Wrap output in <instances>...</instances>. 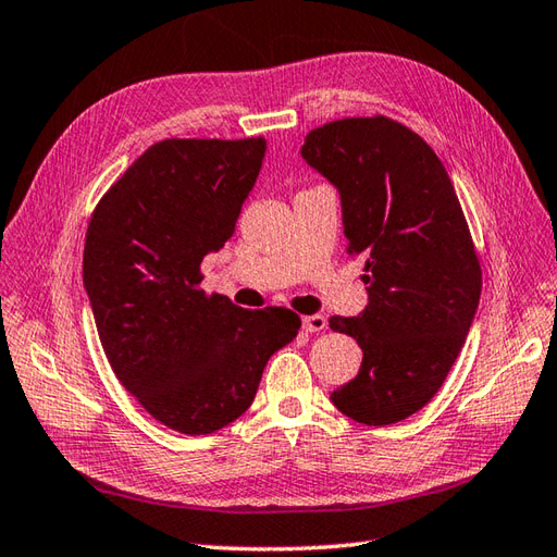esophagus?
I'll use <instances>...</instances> for the list:
<instances>
[{
    "label": "esophagus",
    "mask_w": 557,
    "mask_h": 557,
    "mask_svg": "<svg viewBox=\"0 0 557 557\" xmlns=\"http://www.w3.org/2000/svg\"><path fill=\"white\" fill-rule=\"evenodd\" d=\"M302 329L305 332H322V329H326V317L324 314H305L302 317Z\"/></svg>",
    "instance_id": "esophagus-1"
}]
</instances>
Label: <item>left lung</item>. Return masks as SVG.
<instances>
[{
    "instance_id": "1",
    "label": "left lung",
    "mask_w": 557,
    "mask_h": 557,
    "mask_svg": "<svg viewBox=\"0 0 557 557\" xmlns=\"http://www.w3.org/2000/svg\"><path fill=\"white\" fill-rule=\"evenodd\" d=\"M300 153L342 195L348 255L366 257V312L329 320L362 348L332 401L358 423H399L437 394L479 308L467 215L435 151L396 120L326 122Z\"/></svg>"
}]
</instances>
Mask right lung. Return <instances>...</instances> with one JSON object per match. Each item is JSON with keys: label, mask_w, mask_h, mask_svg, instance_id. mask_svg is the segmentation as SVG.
Listing matches in <instances>:
<instances>
[{"label": "right lung", "mask_w": 557, "mask_h": 557, "mask_svg": "<svg viewBox=\"0 0 557 557\" xmlns=\"http://www.w3.org/2000/svg\"><path fill=\"white\" fill-rule=\"evenodd\" d=\"M267 144L165 139L90 213L84 286L112 372L158 423L209 435L240 418L278 348L288 308L243 310L201 288V259L233 235Z\"/></svg>", "instance_id": "right-lung-1"}]
</instances>
